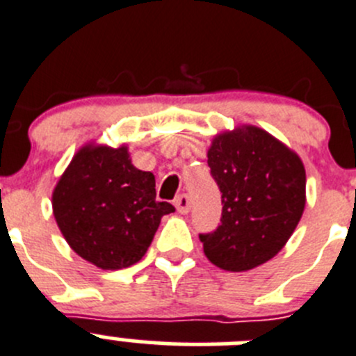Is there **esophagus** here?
<instances>
[{"label":"esophagus","mask_w":356,"mask_h":356,"mask_svg":"<svg viewBox=\"0 0 356 356\" xmlns=\"http://www.w3.org/2000/svg\"><path fill=\"white\" fill-rule=\"evenodd\" d=\"M175 206H177L178 213L186 214L190 211V207H192V202H190V197L186 195V193H181V195H178L177 199H175Z\"/></svg>","instance_id":"34e87169"}]
</instances>
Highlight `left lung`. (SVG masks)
Returning a JSON list of instances; mask_svg holds the SVG:
<instances>
[{
	"label": "left lung",
	"instance_id": "1",
	"mask_svg": "<svg viewBox=\"0 0 356 356\" xmlns=\"http://www.w3.org/2000/svg\"><path fill=\"white\" fill-rule=\"evenodd\" d=\"M221 192V223L199 234L204 254L228 272H245L272 259L296 230L305 209L301 159L254 126L216 136L207 152Z\"/></svg>",
	"mask_w": 356,
	"mask_h": 356
}]
</instances>
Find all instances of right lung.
I'll return each instance as SVG.
<instances>
[{
    "mask_svg": "<svg viewBox=\"0 0 356 356\" xmlns=\"http://www.w3.org/2000/svg\"><path fill=\"white\" fill-rule=\"evenodd\" d=\"M156 178L136 170L126 147H84L58 179L54 214L70 248L102 270L135 265L149 249L161 218Z\"/></svg>",
    "mask_w": 356,
    "mask_h": 356,
    "instance_id": "1",
    "label": "right lung"
}]
</instances>
